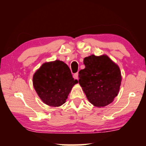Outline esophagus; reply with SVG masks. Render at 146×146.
<instances>
[{"label":"esophagus","mask_w":146,"mask_h":146,"mask_svg":"<svg viewBox=\"0 0 146 146\" xmlns=\"http://www.w3.org/2000/svg\"><path fill=\"white\" fill-rule=\"evenodd\" d=\"M78 73H75L73 75V77H74V78H75V79H78Z\"/></svg>","instance_id":"obj_1"}]
</instances>
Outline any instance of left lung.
<instances>
[{"label": "left lung", "mask_w": 146, "mask_h": 146, "mask_svg": "<svg viewBox=\"0 0 146 146\" xmlns=\"http://www.w3.org/2000/svg\"><path fill=\"white\" fill-rule=\"evenodd\" d=\"M85 68L79 71V84L88 100L96 107L111 103L120 90V68L106 55H90L84 58Z\"/></svg>", "instance_id": "1"}]
</instances>
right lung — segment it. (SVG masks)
<instances>
[{
	"mask_svg": "<svg viewBox=\"0 0 146 146\" xmlns=\"http://www.w3.org/2000/svg\"><path fill=\"white\" fill-rule=\"evenodd\" d=\"M77 83L67 64L58 60L44 63L33 76V87L38 97L52 107L64 104L73 86Z\"/></svg>",
	"mask_w": 146,
	"mask_h": 146,
	"instance_id": "right-lung-1",
	"label": "right lung"
}]
</instances>
